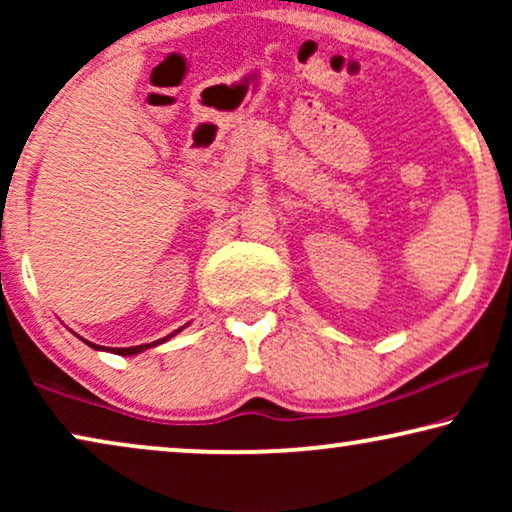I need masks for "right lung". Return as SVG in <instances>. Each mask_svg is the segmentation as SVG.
<instances>
[{
    "mask_svg": "<svg viewBox=\"0 0 512 512\" xmlns=\"http://www.w3.org/2000/svg\"><path fill=\"white\" fill-rule=\"evenodd\" d=\"M186 326H181V328H177V331L174 333H170L167 335V338H160V340H156V342H151V345H137V347H111V349H107V352H114V354H118V356H132V354H139V352H144V349H149V347H156V345H163L165 340H170L172 335H177L179 331H184ZM83 342H88V340H83ZM90 347L93 349H104V347H100V345H95V342H88Z\"/></svg>",
    "mask_w": 512,
    "mask_h": 512,
    "instance_id": "1",
    "label": "right lung"
}]
</instances>
